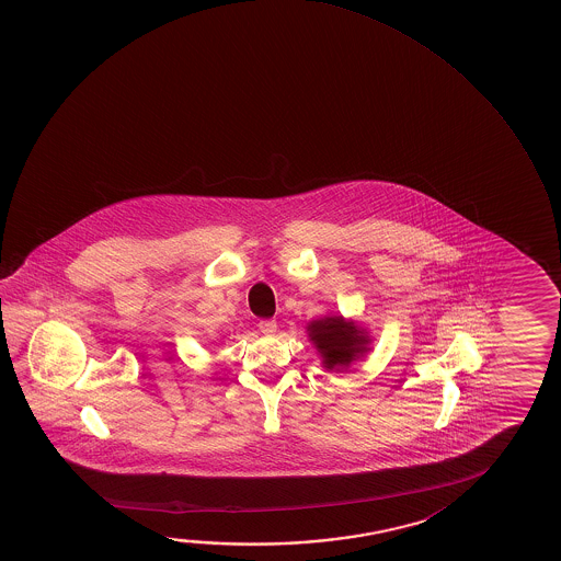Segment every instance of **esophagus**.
Instances as JSON below:
<instances>
[{
    "label": "esophagus",
    "instance_id": "1",
    "mask_svg": "<svg viewBox=\"0 0 561 561\" xmlns=\"http://www.w3.org/2000/svg\"><path fill=\"white\" fill-rule=\"evenodd\" d=\"M257 329H260V332H264L266 336H272V334H276L277 322L272 321V319H264V321L257 322Z\"/></svg>",
    "mask_w": 561,
    "mask_h": 561
}]
</instances>
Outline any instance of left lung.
<instances>
[{
    "mask_svg": "<svg viewBox=\"0 0 561 561\" xmlns=\"http://www.w3.org/2000/svg\"><path fill=\"white\" fill-rule=\"evenodd\" d=\"M309 339L321 354L322 366L327 369H346L352 362L364 356L369 350V336L354 321L340 317H324L309 322Z\"/></svg>",
    "mask_w": 561,
    "mask_h": 561,
    "instance_id": "left-lung-1",
    "label": "left lung"
}]
</instances>
